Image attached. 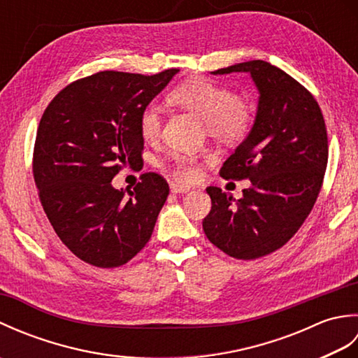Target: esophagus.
I'll list each match as a JSON object with an SVG mask.
<instances>
[{
	"label": "esophagus",
	"mask_w": 358,
	"mask_h": 358,
	"mask_svg": "<svg viewBox=\"0 0 358 358\" xmlns=\"http://www.w3.org/2000/svg\"><path fill=\"white\" fill-rule=\"evenodd\" d=\"M171 192H172V194H187V192H191V189L186 187V186L172 185V186H171Z\"/></svg>",
	"instance_id": "esophagus-1"
}]
</instances>
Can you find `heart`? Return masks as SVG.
Wrapping results in <instances>:
<instances>
[{"label": "heart", "instance_id": "b5f03b06", "mask_svg": "<svg viewBox=\"0 0 358 358\" xmlns=\"http://www.w3.org/2000/svg\"><path fill=\"white\" fill-rule=\"evenodd\" d=\"M169 100L204 120L208 132L215 138L235 143L252 126V108L238 95L206 78H192L175 87ZM162 129V113L149 104L140 113V132L144 140H155ZM171 171L180 183H192L200 177L196 159L189 155H173Z\"/></svg>", "mask_w": 358, "mask_h": 358}]
</instances>
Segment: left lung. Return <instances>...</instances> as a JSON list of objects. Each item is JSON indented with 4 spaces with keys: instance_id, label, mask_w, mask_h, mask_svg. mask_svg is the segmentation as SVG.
<instances>
[{
    "instance_id": "left-lung-1",
    "label": "left lung",
    "mask_w": 358,
    "mask_h": 358,
    "mask_svg": "<svg viewBox=\"0 0 358 358\" xmlns=\"http://www.w3.org/2000/svg\"><path fill=\"white\" fill-rule=\"evenodd\" d=\"M246 72L258 92L254 124L223 163V178L250 180L243 196L210 186L203 231L212 245L238 260L280 249L300 229L320 192L328 135L314 96L285 71L254 59L212 75Z\"/></svg>"
}]
</instances>
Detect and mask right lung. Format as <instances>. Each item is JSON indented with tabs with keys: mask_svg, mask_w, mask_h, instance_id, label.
I'll return each mask as SVG.
<instances>
[{
	"mask_svg": "<svg viewBox=\"0 0 358 358\" xmlns=\"http://www.w3.org/2000/svg\"><path fill=\"white\" fill-rule=\"evenodd\" d=\"M177 69L157 75L104 71L72 83L44 110L34 177L57 235L83 262L117 268L146 246L169 186L158 173L115 189L112 178L141 163L140 113Z\"/></svg>",
	"mask_w": 358,
	"mask_h": 358,
	"instance_id": "add662e5",
	"label": "right lung"
}]
</instances>
